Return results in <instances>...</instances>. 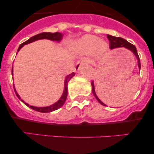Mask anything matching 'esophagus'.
I'll list each match as a JSON object with an SVG mask.
<instances>
[{
    "instance_id": "34e87169",
    "label": "esophagus",
    "mask_w": 154,
    "mask_h": 154,
    "mask_svg": "<svg viewBox=\"0 0 154 154\" xmlns=\"http://www.w3.org/2000/svg\"><path fill=\"white\" fill-rule=\"evenodd\" d=\"M88 62L86 60H84V59H83V60H80V61H78L77 63V64H76V66H75V71H79L80 70V68L82 67V66H83V65H86V64H88Z\"/></svg>"
}]
</instances>
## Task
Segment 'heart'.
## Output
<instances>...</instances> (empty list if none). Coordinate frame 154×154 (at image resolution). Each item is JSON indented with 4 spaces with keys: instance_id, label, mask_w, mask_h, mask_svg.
I'll return each mask as SVG.
<instances>
[{
    "instance_id": "b5f03b06",
    "label": "heart",
    "mask_w": 154,
    "mask_h": 154,
    "mask_svg": "<svg viewBox=\"0 0 154 154\" xmlns=\"http://www.w3.org/2000/svg\"><path fill=\"white\" fill-rule=\"evenodd\" d=\"M74 46L82 52L90 53L94 51L97 55L103 54L107 49L106 43L93 35H84L74 43Z\"/></svg>"
}]
</instances>
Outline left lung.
I'll list each match as a JSON object with an SVG mask.
<instances>
[{
    "instance_id": "8db88e82",
    "label": "left lung",
    "mask_w": 154,
    "mask_h": 154,
    "mask_svg": "<svg viewBox=\"0 0 154 154\" xmlns=\"http://www.w3.org/2000/svg\"><path fill=\"white\" fill-rule=\"evenodd\" d=\"M107 38H108L109 41V45H110V49H114V48H125L127 49L130 50L134 54V55L136 56V59L138 60V66H139V71L141 69V63H140V60H139V57L137 53V50H136V48L133 45H132L131 43L128 42L127 40L124 39V38H120V37H116V36H112V35H107ZM91 87H92V93L94 95L95 98L97 99V101L102 104L103 106H106V104L103 103L100 99L98 98V97L96 94L95 91H94V82H91Z\"/></svg>"
}]
</instances>
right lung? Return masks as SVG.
Returning <instances> with one entry per match:
<instances>
[{
  "label": "right lung",
  "instance_id": "1",
  "mask_svg": "<svg viewBox=\"0 0 154 154\" xmlns=\"http://www.w3.org/2000/svg\"><path fill=\"white\" fill-rule=\"evenodd\" d=\"M62 38H63V33H61V32H54V33H52V32H42V33L37 34V35L31 37V38H29L28 40H27L26 42H23L22 44L20 45L19 48H18V51H19V50L21 49L23 46L25 45H27V44H29V43L32 42L36 41V40L44 39V38H45V39H49V40H51V41L60 42L62 40ZM12 71H13V70H12V75L13 74ZM74 75H75V73L73 72L66 77V80H65L64 91H63V95L61 96V97H60V100H59L58 101L56 102L55 103H54V104L51 105V106H49L36 107V106H29L28 103H25L24 100H21V97H20V96H19V94H18V93H17V91H15V86H14V85H13L14 90H15V94L17 95V97H18V98H19L20 100H21V101H22L23 103L26 105V106L29 107V108H31L32 109L35 110V111L40 112H53V111H55V110L58 109H60V107L63 106V105L64 104V103L66 102V98H67V95H68V82H69V80H71V79L72 78Z\"/></svg>",
  "mask_w": 154,
  "mask_h": 154
}]
</instances>
